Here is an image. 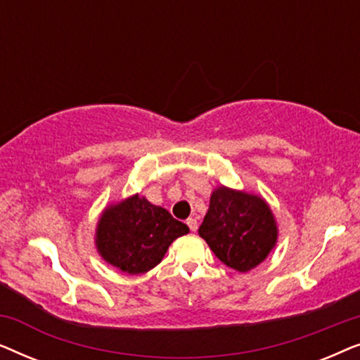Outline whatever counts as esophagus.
I'll return each instance as SVG.
<instances>
[{
    "label": "esophagus",
    "mask_w": 360,
    "mask_h": 360,
    "mask_svg": "<svg viewBox=\"0 0 360 360\" xmlns=\"http://www.w3.org/2000/svg\"><path fill=\"white\" fill-rule=\"evenodd\" d=\"M186 224H188L190 231H193V233H195L196 229H198V221H196L195 218H188V219H186Z\"/></svg>",
    "instance_id": "1"
}]
</instances>
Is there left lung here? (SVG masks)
Returning a JSON list of instances; mask_svg holds the SVG:
<instances>
[{
	"instance_id": "left-lung-1",
	"label": "left lung",
	"mask_w": 360,
	"mask_h": 360,
	"mask_svg": "<svg viewBox=\"0 0 360 360\" xmlns=\"http://www.w3.org/2000/svg\"><path fill=\"white\" fill-rule=\"evenodd\" d=\"M198 233L228 267L248 272L267 257L277 243V226L259 196L219 186Z\"/></svg>"
}]
</instances>
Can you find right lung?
<instances>
[{"mask_svg":"<svg viewBox=\"0 0 360 360\" xmlns=\"http://www.w3.org/2000/svg\"><path fill=\"white\" fill-rule=\"evenodd\" d=\"M186 233L188 226L136 195L103 213L96 245L106 262L137 275L154 269L169 245Z\"/></svg>","mask_w":360,"mask_h":360,"instance_id":"1","label":"right lung"}]
</instances>
